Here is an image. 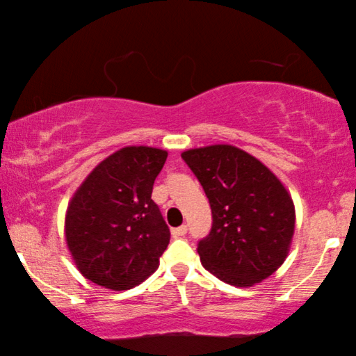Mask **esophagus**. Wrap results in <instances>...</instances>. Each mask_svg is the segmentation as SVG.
<instances>
[{
	"instance_id": "obj_1",
	"label": "esophagus",
	"mask_w": 356,
	"mask_h": 356,
	"mask_svg": "<svg viewBox=\"0 0 356 356\" xmlns=\"http://www.w3.org/2000/svg\"><path fill=\"white\" fill-rule=\"evenodd\" d=\"M186 233H188V227L186 225H181V227L173 228V230H172L173 238H181V236L186 235Z\"/></svg>"
}]
</instances>
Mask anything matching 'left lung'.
<instances>
[{"instance_id": "8db88e82", "label": "left lung", "mask_w": 356, "mask_h": 356, "mask_svg": "<svg viewBox=\"0 0 356 356\" xmlns=\"http://www.w3.org/2000/svg\"><path fill=\"white\" fill-rule=\"evenodd\" d=\"M181 157L212 209V230L197 246L202 266L233 286L261 284L284 264L293 240L289 189L259 159L235 145L188 149Z\"/></svg>"}]
</instances>
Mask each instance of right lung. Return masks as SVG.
<instances>
[{
  "instance_id": "1",
  "label": "right lung",
  "mask_w": 356,
  "mask_h": 356,
  "mask_svg": "<svg viewBox=\"0 0 356 356\" xmlns=\"http://www.w3.org/2000/svg\"><path fill=\"white\" fill-rule=\"evenodd\" d=\"M168 152L126 145L87 175L66 209L65 236L86 279L128 290L157 270L170 230L150 199Z\"/></svg>"
}]
</instances>
